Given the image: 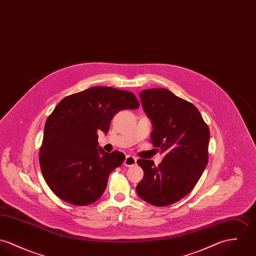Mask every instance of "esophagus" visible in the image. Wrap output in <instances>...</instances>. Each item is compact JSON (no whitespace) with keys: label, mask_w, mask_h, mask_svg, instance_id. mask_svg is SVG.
Masks as SVG:
<instances>
[{"label":"esophagus","mask_w":256,"mask_h":256,"mask_svg":"<svg viewBox=\"0 0 256 256\" xmlns=\"http://www.w3.org/2000/svg\"><path fill=\"white\" fill-rule=\"evenodd\" d=\"M136 164V158L130 155H128L124 161V165L126 167H132Z\"/></svg>","instance_id":"34e87169"}]
</instances>
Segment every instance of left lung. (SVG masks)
Wrapping results in <instances>:
<instances>
[{
  "label": "left lung",
  "instance_id": "8db88e82",
  "mask_svg": "<svg viewBox=\"0 0 256 256\" xmlns=\"http://www.w3.org/2000/svg\"><path fill=\"white\" fill-rule=\"evenodd\" d=\"M140 95L152 122L151 142L165 157L158 166L151 160H138L144 176L136 192L154 206H168L198 184L208 163L210 132L198 108L170 90L145 89Z\"/></svg>",
  "mask_w": 256,
  "mask_h": 256
}]
</instances>
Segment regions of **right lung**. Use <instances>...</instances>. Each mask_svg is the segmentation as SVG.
I'll use <instances>...</instances> for the list:
<instances>
[{
	"label": "right lung",
	"mask_w": 256,
	"mask_h": 256,
	"mask_svg": "<svg viewBox=\"0 0 256 256\" xmlns=\"http://www.w3.org/2000/svg\"><path fill=\"white\" fill-rule=\"evenodd\" d=\"M138 107L134 93L106 86L90 87L58 104L45 124L39 162L58 198L84 206L101 198L110 174L126 157L98 147L97 132L107 134L118 112Z\"/></svg>",
	"instance_id": "right-lung-1"
}]
</instances>
